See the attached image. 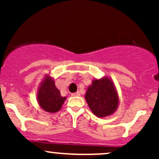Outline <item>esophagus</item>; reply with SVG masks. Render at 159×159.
I'll return each instance as SVG.
<instances>
[{"instance_id": "1", "label": "esophagus", "mask_w": 159, "mask_h": 159, "mask_svg": "<svg viewBox=\"0 0 159 159\" xmlns=\"http://www.w3.org/2000/svg\"><path fill=\"white\" fill-rule=\"evenodd\" d=\"M72 96H80V93L79 92H76V93H72Z\"/></svg>"}]
</instances>
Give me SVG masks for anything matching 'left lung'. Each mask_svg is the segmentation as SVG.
I'll return each mask as SVG.
<instances>
[{"label":"left lung","instance_id":"1","mask_svg":"<svg viewBox=\"0 0 159 159\" xmlns=\"http://www.w3.org/2000/svg\"><path fill=\"white\" fill-rule=\"evenodd\" d=\"M85 98L92 112L99 117L112 114L119 102L116 89L107 78L93 81L92 85L87 89Z\"/></svg>","mask_w":159,"mask_h":159}]
</instances>
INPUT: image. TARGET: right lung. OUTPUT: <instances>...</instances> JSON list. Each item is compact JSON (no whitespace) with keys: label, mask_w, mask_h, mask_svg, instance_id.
<instances>
[{"label":"right lung","mask_w":159,"mask_h":159,"mask_svg":"<svg viewBox=\"0 0 159 159\" xmlns=\"http://www.w3.org/2000/svg\"><path fill=\"white\" fill-rule=\"evenodd\" d=\"M37 98L40 107L50 113L60 111L66 100V97L61 96V92L56 87L54 80L48 76L42 82L38 90Z\"/></svg>","instance_id":"add662e5"}]
</instances>
